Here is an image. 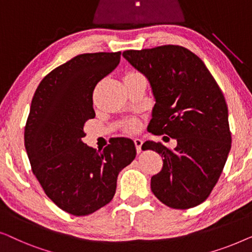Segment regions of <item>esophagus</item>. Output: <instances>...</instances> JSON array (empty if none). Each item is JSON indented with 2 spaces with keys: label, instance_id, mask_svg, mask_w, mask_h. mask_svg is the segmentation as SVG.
<instances>
[{
  "label": "esophagus",
  "instance_id": "esophagus-1",
  "mask_svg": "<svg viewBox=\"0 0 252 252\" xmlns=\"http://www.w3.org/2000/svg\"><path fill=\"white\" fill-rule=\"evenodd\" d=\"M134 145H136V150L137 153H140L141 152V146H143V140L140 138H134Z\"/></svg>",
  "mask_w": 252,
  "mask_h": 252
}]
</instances>
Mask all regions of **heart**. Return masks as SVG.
Segmentation results:
<instances>
[{"label": "heart", "instance_id": "heart-1", "mask_svg": "<svg viewBox=\"0 0 252 252\" xmlns=\"http://www.w3.org/2000/svg\"><path fill=\"white\" fill-rule=\"evenodd\" d=\"M129 74H133V73H129ZM133 127H134V126L132 125V123H129V125L126 126V129H127V130H132Z\"/></svg>", "mask_w": 252, "mask_h": 252}]
</instances>
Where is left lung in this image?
Here are the masks:
<instances>
[{
  "label": "left lung",
  "instance_id": "left-lung-1",
  "mask_svg": "<svg viewBox=\"0 0 252 252\" xmlns=\"http://www.w3.org/2000/svg\"><path fill=\"white\" fill-rule=\"evenodd\" d=\"M123 57L150 82L155 105L148 131L177 140L169 150L148 140L143 151L162 155L151 189L173 209L201 204L217 184L231 150L228 109L204 63L179 45L127 50Z\"/></svg>",
  "mask_w": 252,
  "mask_h": 252
}]
</instances>
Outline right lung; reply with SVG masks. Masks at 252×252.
<instances>
[{
	"mask_svg": "<svg viewBox=\"0 0 252 252\" xmlns=\"http://www.w3.org/2000/svg\"><path fill=\"white\" fill-rule=\"evenodd\" d=\"M121 52L74 57L48 74L32 100L25 147L32 170L62 210L87 216L112 201L120 171L136 158L129 138H115L104 150L84 144L86 121L95 116L92 92L118 67Z\"/></svg>",
	"mask_w": 252,
	"mask_h": 252,
	"instance_id": "1",
	"label": "right lung"
}]
</instances>
